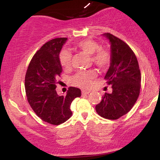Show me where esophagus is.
I'll use <instances>...</instances> for the list:
<instances>
[{
	"label": "esophagus",
	"instance_id": "esophagus-1",
	"mask_svg": "<svg viewBox=\"0 0 160 160\" xmlns=\"http://www.w3.org/2000/svg\"><path fill=\"white\" fill-rule=\"evenodd\" d=\"M90 92L89 91H82V95H88L89 93Z\"/></svg>",
	"mask_w": 160,
	"mask_h": 160
}]
</instances>
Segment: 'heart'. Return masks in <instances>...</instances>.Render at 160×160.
Here are the masks:
<instances>
[{"label": "heart", "mask_w": 160, "mask_h": 160, "mask_svg": "<svg viewBox=\"0 0 160 160\" xmlns=\"http://www.w3.org/2000/svg\"><path fill=\"white\" fill-rule=\"evenodd\" d=\"M76 47L83 52L90 55L92 63L99 68H107L111 65L112 59L111 52L108 49L100 47V45L95 40L88 38L81 40L77 43ZM58 59L62 67L69 68L72 62V54L68 49H63L58 55ZM95 74L96 72L95 70L78 71L71 78V82L74 86L87 89L90 86Z\"/></svg>", "instance_id": "1"}]
</instances>
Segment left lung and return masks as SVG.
<instances>
[{
    "mask_svg": "<svg viewBox=\"0 0 160 160\" xmlns=\"http://www.w3.org/2000/svg\"><path fill=\"white\" fill-rule=\"evenodd\" d=\"M111 63L105 80L111 85L112 92H105L95 106L98 115L108 120H117L128 113L136 102L141 89V71L136 56L123 40L110 33Z\"/></svg>",
    "mask_w": 160,
    "mask_h": 160,
    "instance_id": "1",
    "label": "left lung"
}]
</instances>
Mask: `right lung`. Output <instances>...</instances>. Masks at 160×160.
Here are the masks:
<instances>
[{
  "label": "right lung",
  "mask_w": 160,
  "mask_h": 160,
  "mask_svg": "<svg viewBox=\"0 0 160 160\" xmlns=\"http://www.w3.org/2000/svg\"><path fill=\"white\" fill-rule=\"evenodd\" d=\"M66 38H55L46 43L32 57L25 78L27 100L42 120L51 125L63 123L72 116L71 104L81 96V90L69 87L65 96L56 92L58 78L62 72L58 55Z\"/></svg>",
  "instance_id": "right-lung-1"
}]
</instances>
